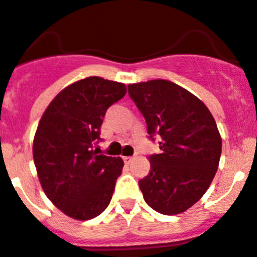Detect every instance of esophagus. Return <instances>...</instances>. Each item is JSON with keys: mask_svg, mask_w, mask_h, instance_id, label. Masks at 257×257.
Here are the masks:
<instances>
[{"mask_svg": "<svg viewBox=\"0 0 257 257\" xmlns=\"http://www.w3.org/2000/svg\"><path fill=\"white\" fill-rule=\"evenodd\" d=\"M133 159H134L133 157H123V161H124V163L126 164H130L131 162H133Z\"/></svg>", "mask_w": 257, "mask_h": 257, "instance_id": "esophagus-1", "label": "esophagus"}]
</instances>
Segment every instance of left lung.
Segmentation results:
<instances>
[{
	"mask_svg": "<svg viewBox=\"0 0 257 257\" xmlns=\"http://www.w3.org/2000/svg\"><path fill=\"white\" fill-rule=\"evenodd\" d=\"M128 95L147 123L161 154L150 157L151 170L139 180L146 203L163 215L192 207L208 190L219 167L221 138L202 100L174 82L153 79L128 85Z\"/></svg>",
	"mask_w": 257,
	"mask_h": 257,
	"instance_id": "1",
	"label": "left lung"
}]
</instances>
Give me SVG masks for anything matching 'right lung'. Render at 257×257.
<instances>
[{
  "label": "right lung",
  "instance_id": "obj_1",
  "mask_svg": "<svg viewBox=\"0 0 257 257\" xmlns=\"http://www.w3.org/2000/svg\"><path fill=\"white\" fill-rule=\"evenodd\" d=\"M124 95L123 83L85 78L55 96L38 123L33 142L38 179L51 203L73 219H93L111 200L123 161L94 147L107 108Z\"/></svg>",
  "mask_w": 257,
  "mask_h": 257
}]
</instances>
